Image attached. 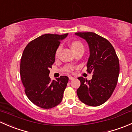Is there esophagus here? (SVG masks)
<instances>
[{"label": "esophagus", "instance_id": "esophagus-1", "mask_svg": "<svg viewBox=\"0 0 132 132\" xmlns=\"http://www.w3.org/2000/svg\"><path fill=\"white\" fill-rule=\"evenodd\" d=\"M68 78H69V79H70V80H73V79H74L73 77H71V76H69Z\"/></svg>", "mask_w": 132, "mask_h": 132}]
</instances>
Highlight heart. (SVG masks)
Listing matches in <instances>:
<instances>
[{"instance_id": "1", "label": "heart", "mask_w": 132, "mask_h": 132, "mask_svg": "<svg viewBox=\"0 0 132 132\" xmlns=\"http://www.w3.org/2000/svg\"><path fill=\"white\" fill-rule=\"evenodd\" d=\"M71 48L75 52L76 50H78V49H84V45L80 41H73V42L71 43ZM61 50H62L61 46H58L57 48L56 49V51H55V58H58L59 57ZM73 69H74V67L73 66H71V65H66V66L63 68L64 71L68 73L72 72Z\"/></svg>"}]
</instances>
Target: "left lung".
I'll return each mask as SVG.
<instances>
[{
    "label": "left lung",
    "instance_id": "left-lung-1",
    "mask_svg": "<svg viewBox=\"0 0 132 132\" xmlns=\"http://www.w3.org/2000/svg\"><path fill=\"white\" fill-rule=\"evenodd\" d=\"M86 40L90 56L87 71L93 74L91 80L78 77L80 86L77 89L78 98L89 106L97 107L109 99L116 87L119 73V62L112 44L94 32H76Z\"/></svg>",
    "mask_w": 132,
    "mask_h": 132
}]
</instances>
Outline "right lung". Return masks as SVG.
I'll return each instance as SVG.
<instances>
[{"mask_svg": "<svg viewBox=\"0 0 132 132\" xmlns=\"http://www.w3.org/2000/svg\"><path fill=\"white\" fill-rule=\"evenodd\" d=\"M67 36L43 34L30 41L23 50L20 72L25 94L30 102L42 109H52L62 100L68 77L61 76L52 81L48 76L60 40Z\"/></svg>", "mask_w": 132, "mask_h": 132, "instance_id": "add662e5", "label": "right lung"}]
</instances>
